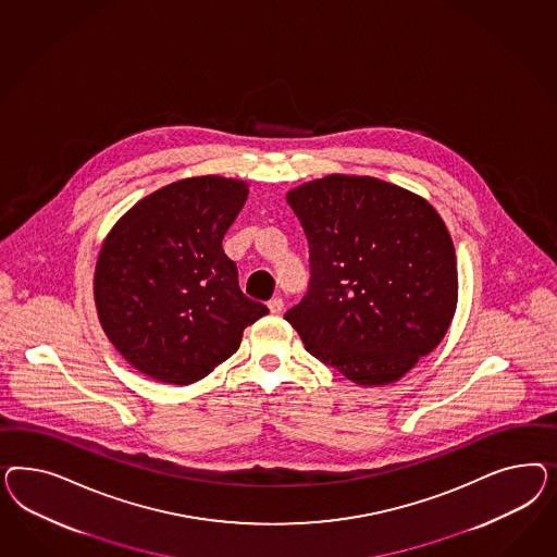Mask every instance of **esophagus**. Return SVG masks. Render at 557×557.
<instances>
[{
  "instance_id": "obj_1",
  "label": "esophagus",
  "mask_w": 557,
  "mask_h": 557,
  "mask_svg": "<svg viewBox=\"0 0 557 557\" xmlns=\"http://www.w3.org/2000/svg\"><path fill=\"white\" fill-rule=\"evenodd\" d=\"M268 306H270L271 314H280L284 310V300L282 298H271Z\"/></svg>"
}]
</instances>
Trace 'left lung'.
I'll return each mask as SVG.
<instances>
[{"instance_id":"1","label":"left lung","mask_w":557,"mask_h":557,"mask_svg":"<svg viewBox=\"0 0 557 557\" xmlns=\"http://www.w3.org/2000/svg\"><path fill=\"white\" fill-rule=\"evenodd\" d=\"M310 282L286 319L359 386L396 382L445 337L457 304L451 236L435 208L373 177L329 175L287 194Z\"/></svg>"}]
</instances>
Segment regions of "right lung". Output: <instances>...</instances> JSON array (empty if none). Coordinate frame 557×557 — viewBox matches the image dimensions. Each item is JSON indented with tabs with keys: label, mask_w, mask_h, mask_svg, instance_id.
Listing matches in <instances>:
<instances>
[{
	"label": "right lung",
	"mask_w": 557,
	"mask_h": 557,
	"mask_svg": "<svg viewBox=\"0 0 557 557\" xmlns=\"http://www.w3.org/2000/svg\"><path fill=\"white\" fill-rule=\"evenodd\" d=\"M247 196V184L216 175L175 182L131 208L103 240L94 286L101 326L152 380H202L270 312L240 292L222 249Z\"/></svg>",
	"instance_id": "add662e5"
}]
</instances>
